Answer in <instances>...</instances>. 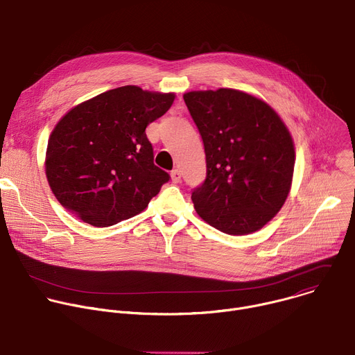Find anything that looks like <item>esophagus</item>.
Listing matches in <instances>:
<instances>
[{"label":"esophagus","instance_id":"1","mask_svg":"<svg viewBox=\"0 0 355 355\" xmlns=\"http://www.w3.org/2000/svg\"><path fill=\"white\" fill-rule=\"evenodd\" d=\"M171 181L174 182V184H178L180 181H181V171L180 170H173L171 171Z\"/></svg>","mask_w":355,"mask_h":355}]
</instances>
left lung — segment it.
<instances>
[{"label":"left lung","mask_w":355,"mask_h":355,"mask_svg":"<svg viewBox=\"0 0 355 355\" xmlns=\"http://www.w3.org/2000/svg\"><path fill=\"white\" fill-rule=\"evenodd\" d=\"M184 101L207 156V178L191 196L196 214L226 234L260 230L291 191L295 146L286 125L240 89L189 91Z\"/></svg>","instance_id":"obj_1"}]
</instances>
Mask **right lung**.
Instances as JSON below:
<instances>
[{"label": "right lung", "instance_id": "right-lung-1", "mask_svg": "<svg viewBox=\"0 0 355 355\" xmlns=\"http://www.w3.org/2000/svg\"><path fill=\"white\" fill-rule=\"evenodd\" d=\"M174 99V92L125 85L71 108L50 133L44 160L49 187L62 207L95 227L144 211L170 180L153 163L146 128Z\"/></svg>", "mask_w": 355, "mask_h": 355}]
</instances>
